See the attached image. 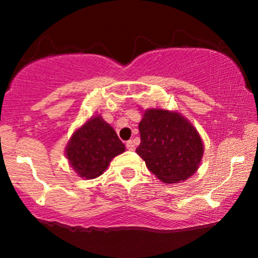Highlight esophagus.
<instances>
[{
	"label": "esophagus",
	"mask_w": 258,
	"mask_h": 258,
	"mask_svg": "<svg viewBox=\"0 0 258 258\" xmlns=\"http://www.w3.org/2000/svg\"><path fill=\"white\" fill-rule=\"evenodd\" d=\"M126 148H127V149H128V150H132V152H133V150L136 149L135 142H133V141H128V142H127V143H126Z\"/></svg>",
	"instance_id": "34e87169"
}]
</instances>
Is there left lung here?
<instances>
[{
	"mask_svg": "<svg viewBox=\"0 0 258 258\" xmlns=\"http://www.w3.org/2000/svg\"><path fill=\"white\" fill-rule=\"evenodd\" d=\"M138 127L141 144L136 153L161 182L180 183L197 172L204 143L183 115L165 109H147Z\"/></svg>",
	"mask_w": 258,
	"mask_h": 258,
	"instance_id": "obj_1",
	"label": "left lung"
}]
</instances>
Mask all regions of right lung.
<instances>
[{"label":"right lung","mask_w":258,"mask_h":258,"mask_svg":"<svg viewBox=\"0 0 258 258\" xmlns=\"http://www.w3.org/2000/svg\"><path fill=\"white\" fill-rule=\"evenodd\" d=\"M125 150V144L115 130L97 115L73 133L65 147V155L80 177L93 179L104 172L115 156Z\"/></svg>","instance_id":"right-lung-1"}]
</instances>
